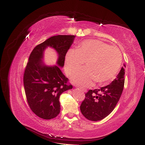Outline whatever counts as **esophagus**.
Here are the masks:
<instances>
[{"instance_id":"34e87169","label":"esophagus","mask_w":145,"mask_h":145,"mask_svg":"<svg viewBox=\"0 0 145 145\" xmlns=\"http://www.w3.org/2000/svg\"><path fill=\"white\" fill-rule=\"evenodd\" d=\"M82 91H84V92H87V90H84V89H82Z\"/></svg>"}]
</instances>
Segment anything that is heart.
<instances>
[{"label":"heart","instance_id":"obj_1","mask_svg":"<svg viewBox=\"0 0 145 145\" xmlns=\"http://www.w3.org/2000/svg\"><path fill=\"white\" fill-rule=\"evenodd\" d=\"M85 69L76 72L71 78L73 84L85 88L95 81L103 84L112 80L118 72L122 62V55L119 49L98 40H87L78 48L71 49L65 56V70L72 75L82 67Z\"/></svg>","mask_w":145,"mask_h":145}]
</instances>
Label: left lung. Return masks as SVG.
<instances>
[{"label":"left lung","instance_id":"left-lung-1","mask_svg":"<svg viewBox=\"0 0 145 145\" xmlns=\"http://www.w3.org/2000/svg\"><path fill=\"white\" fill-rule=\"evenodd\" d=\"M121 68L116 78L100 89L90 90L80 105V111L86 118L93 121L105 118L115 108L122 94L125 84V68Z\"/></svg>","mask_w":145,"mask_h":145}]
</instances>
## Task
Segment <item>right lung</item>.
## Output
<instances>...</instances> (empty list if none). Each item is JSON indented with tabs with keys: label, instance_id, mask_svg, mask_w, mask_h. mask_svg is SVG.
<instances>
[{
	"label": "right lung",
	"instance_id": "right-lung-1",
	"mask_svg": "<svg viewBox=\"0 0 145 145\" xmlns=\"http://www.w3.org/2000/svg\"><path fill=\"white\" fill-rule=\"evenodd\" d=\"M75 35H55L38 45L31 52L24 75V89L29 105L39 117L50 120L60 112L59 98L61 93L73 88L61 71L67 51ZM54 49L58 55L56 65L47 66L43 62L46 48Z\"/></svg>",
	"mask_w": 145,
	"mask_h": 145
}]
</instances>
